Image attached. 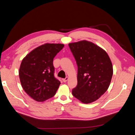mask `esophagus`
<instances>
[{"label": "esophagus", "mask_w": 135, "mask_h": 135, "mask_svg": "<svg viewBox=\"0 0 135 135\" xmlns=\"http://www.w3.org/2000/svg\"><path fill=\"white\" fill-rule=\"evenodd\" d=\"M69 79V77L68 76H66V78H65V79H62V80H63V81L64 82H66V81H68V80Z\"/></svg>", "instance_id": "1"}]
</instances>
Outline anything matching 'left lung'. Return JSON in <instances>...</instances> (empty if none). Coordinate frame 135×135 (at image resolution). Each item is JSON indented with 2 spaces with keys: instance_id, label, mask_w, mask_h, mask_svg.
I'll return each mask as SVG.
<instances>
[{
  "instance_id": "left-lung-1",
  "label": "left lung",
  "mask_w": 135,
  "mask_h": 135,
  "mask_svg": "<svg viewBox=\"0 0 135 135\" xmlns=\"http://www.w3.org/2000/svg\"><path fill=\"white\" fill-rule=\"evenodd\" d=\"M78 65L77 86L72 94L84 104L95 101L109 87L113 74L112 61L105 50L87 40L69 44Z\"/></svg>"
}]
</instances>
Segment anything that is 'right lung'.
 <instances>
[{"mask_svg": "<svg viewBox=\"0 0 135 135\" xmlns=\"http://www.w3.org/2000/svg\"><path fill=\"white\" fill-rule=\"evenodd\" d=\"M63 44L46 43L32 50L23 59L19 77L23 90L32 99L43 102L54 96L60 81L54 76L53 60Z\"/></svg>", "mask_w": 135, "mask_h": 135, "instance_id": "add662e5", "label": "right lung"}]
</instances>
